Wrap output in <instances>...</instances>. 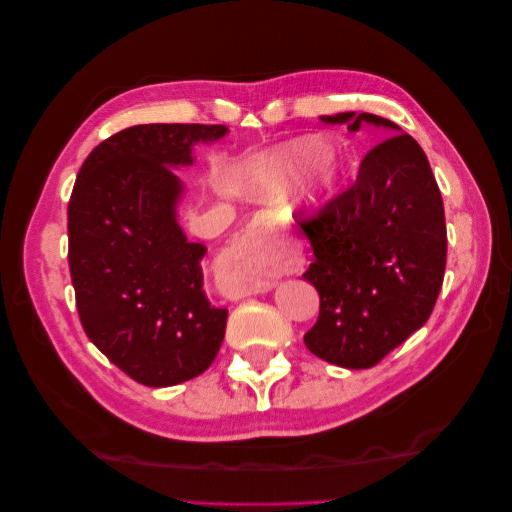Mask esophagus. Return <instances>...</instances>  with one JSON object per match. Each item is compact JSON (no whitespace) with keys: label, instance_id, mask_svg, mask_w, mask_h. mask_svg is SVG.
Returning <instances> with one entry per match:
<instances>
[{"label":"esophagus","instance_id":"obj_1","mask_svg":"<svg viewBox=\"0 0 512 512\" xmlns=\"http://www.w3.org/2000/svg\"><path fill=\"white\" fill-rule=\"evenodd\" d=\"M222 265L241 294H252L271 290L282 275L299 273L303 260L273 232L258 228L254 241L230 247Z\"/></svg>","mask_w":512,"mask_h":512}]
</instances>
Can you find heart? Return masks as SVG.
<instances>
[{
  "label": "heart",
  "instance_id": "heart-1",
  "mask_svg": "<svg viewBox=\"0 0 512 512\" xmlns=\"http://www.w3.org/2000/svg\"><path fill=\"white\" fill-rule=\"evenodd\" d=\"M327 147L314 141H299L277 149L267 156H260L247 164L241 183L260 194L280 198L288 192L294 181H299L312 168ZM337 194V179L331 168H322L312 188L314 207H324Z\"/></svg>",
  "mask_w": 512,
  "mask_h": 512
}]
</instances>
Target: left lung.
Returning a JSON list of instances; mask_svg holds the SVG:
<instances>
[{
    "mask_svg": "<svg viewBox=\"0 0 512 512\" xmlns=\"http://www.w3.org/2000/svg\"><path fill=\"white\" fill-rule=\"evenodd\" d=\"M324 123H363L401 132L371 113H337ZM314 262L303 273L320 294L305 346L322 361L367 369L423 327L444 280L446 222L429 160L410 134H393L361 162L352 188L305 222Z\"/></svg>",
    "mask_w": 512,
    "mask_h": 512,
    "instance_id": "obj_1",
    "label": "left lung"
}]
</instances>
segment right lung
Segmentation results:
<instances>
[{"instance_id":"obj_1","label":"right lung","mask_w":512,"mask_h":512,"mask_svg":"<svg viewBox=\"0 0 512 512\" xmlns=\"http://www.w3.org/2000/svg\"><path fill=\"white\" fill-rule=\"evenodd\" d=\"M226 126L145 123L102 141L83 162L68 205V262L87 337L123 374L173 386L203 374L218 354L228 309L203 290L207 254L177 222L196 143Z\"/></svg>"}]
</instances>
